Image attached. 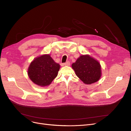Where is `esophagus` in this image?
Here are the masks:
<instances>
[{
	"instance_id": "1",
	"label": "esophagus",
	"mask_w": 131,
	"mask_h": 131,
	"mask_svg": "<svg viewBox=\"0 0 131 131\" xmlns=\"http://www.w3.org/2000/svg\"><path fill=\"white\" fill-rule=\"evenodd\" d=\"M64 65L65 66H70V61H67L64 64Z\"/></svg>"
}]
</instances>
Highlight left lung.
Returning <instances> with one entry per match:
<instances>
[{
    "label": "left lung",
    "instance_id": "8db88e82",
    "mask_svg": "<svg viewBox=\"0 0 131 131\" xmlns=\"http://www.w3.org/2000/svg\"><path fill=\"white\" fill-rule=\"evenodd\" d=\"M72 67L77 76L86 84L95 83L101 76L100 63L89 54L82 55Z\"/></svg>",
    "mask_w": 131,
    "mask_h": 131
}]
</instances>
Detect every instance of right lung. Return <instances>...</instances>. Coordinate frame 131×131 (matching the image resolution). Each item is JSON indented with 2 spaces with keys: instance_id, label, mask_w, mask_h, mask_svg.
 <instances>
[{
  "instance_id": "obj_1",
  "label": "right lung",
  "mask_w": 131,
  "mask_h": 131,
  "mask_svg": "<svg viewBox=\"0 0 131 131\" xmlns=\"http://www.w3.org/2000/svg\"><path fill=\"white\" fill-rule=\"evenodd\" d=\"M60 68L49 54L34 59L30 65L27 74L34 83L41 86L49 85L57 75Z\"/></svg>"
}]
</instances>
